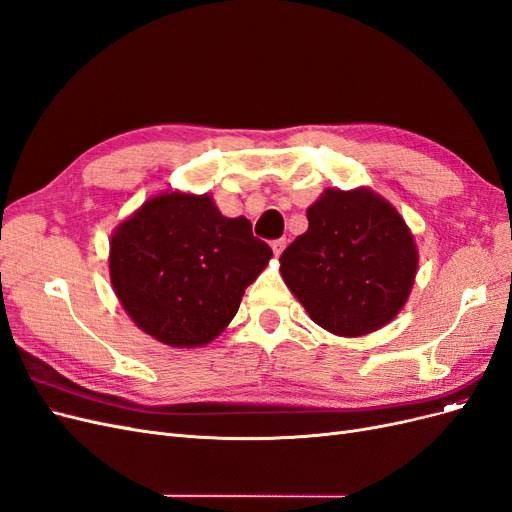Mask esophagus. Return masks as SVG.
<instances>
[{
	"mask_svg": "<svg viewBox=\"0 0 512 512\" xmlns=\"http://www.w3.org/2000/svg\"><path fill=\"white\" fill-rule=\"evenodd\" d=\"M285 246H287V238H278V240H274V242H272V251H274V255H276V257H280V253L285 251Z\"/></svg>",
	"mask_w": 512,
	"mask_h": 512,
	"instance_id": "obj_1",
	"label": "esophagus"
}]
</instances>
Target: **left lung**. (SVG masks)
<instances>
[{
  "label": "left lung",
  "mask_w": 512,
  "mask_h": 512,
  "mask_svg": "<svg viewBox=\"0 0 512 512\" xmlns=\"http://www.w3.org/2000/svg\"><path fill=\"white\" fill-rule=\"evenodd\" d=\"M308 229L280 255V274L308 317L342 338L381 329L415 285V236L370 187L325 189L306 210Z\"/></svg>",
  "instance_id": "8db88e82"
}]
</instances>
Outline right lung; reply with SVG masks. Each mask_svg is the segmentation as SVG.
<instances>
[{
    "mask_svg": "<svg viewBox=\"0 0 512 512\" xmlns=\"http://www.w3.org/2000/svg\"><path fill=\"white\" fill-rule=\"evenodd\" d=\"M272 249L251 221L223 217L208 193L163 191L110 238V283L144 334L193 349L236 317L244 289L266 270Z\"/></svg>",
    "mask_w": 512,
    "mask_h": 512,
    "instance_id": "right-lung-1",
    "label": "right lung"
}]
</instances>
